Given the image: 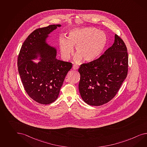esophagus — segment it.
<instances>
[{"instance_id": "1", "label": "esophagus", "mask_w": 147, "mask_h": 147, "mask_svg": "<svg viewBox=\"0 0 147 147\" xmlns=\"http://www.w3.org/2000/svg\"><path fill=\"white\" fill-rule=\"evenodd\" d=\"M72 68H73V69H74V70H77V69H78L79 68V66L77 65L74 64V65L72 66Z\"/></svg>"}]
</instances>
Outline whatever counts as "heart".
Segmentation results:
<instances>
[{
  "instance_id": "1",
  "label": "heart",
  "mask_w": 147,
  "mask_h": 147,
  "mask_svg": "<svg viewBox=\"0 0 147 147\" xmlns=\"http://www.w3.org/2000/svg\"><path fill=\"white\" fill-rule=\"evenodd\" d=\"M107 42V37L103 32L93 27L83 28L70 30L68 39L59 38L61 53L65 59H68L73 52L72 47L76 46L78 54L75 60L82 58L86 62L94 61L101 55Z\"/></svg>"
}]
</instances>
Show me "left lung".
Here are the masks:
<instances>
[{
  "label": "left lung",
  "instance_id": "obj_1",
  "mask_svg": "<svg viewBox=\"0 0 147 147\" xmlns=\"http://www.w3.org/2000/svg\"><path fill=\"white\" fill-rule=\"evenodd\" d=\"M127 47L115 34V42L98 59L80 65L79 92L88 105H103L113 98L128 73Z\"/></svg>",
  "mask_w": 147,
  "mask_h": 147
}]
</instances>
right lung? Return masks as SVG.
Segmentation results:
<instances>
[{
	"mask_svg": "<svg viewBox=\"0 0 147 147\" xmlns=\"http://www.w3.org/2000/svg\"><path fill=\"white\" fill-rule=\"evenodd\" d=\"M60 24L38 28L23 43L18 58V67L23 86L34 101L49 105L57 100L65 76L71 69L70 62L56 59V49L46 43V38ZM40 53L42 58L37 64L31 59Z\"/></svg>",
	"mask_w": 147,
	"mask_h": 147,
	"instance_id": "right-lung-1",
	"label": "right lung"
}]
</instances>
